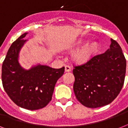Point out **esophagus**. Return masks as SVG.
Returning a JSON list of instances; mask_svg holds the SVG:
<instances>
[{
    "mask_svg": "<svg viewBox=\"0 0 128 128\" xmlns=\"http://www.w3.org/2000/svg\"><path fill=\"white\" fill-rule=\"evenodd\" d=\"M71 71V67L70 66H68V65H66L65 66V72H70Z\"/></svg>",
    "mask_w": 128,
    "mask_h": 128,
    "instance_id": "1",
    "label": "esophagus"
}]
</instances>
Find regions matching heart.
<instances>
[{"label":"heart","mask_w":128,"mask_h":128,"mask_svg":"<svg viewBox=\"0 0 128 128\" xmlns=\"http://www.w3.org/2000/svg\"><path fill=\"white\" fill-rule=\"evenodd\" d=\"M98 44L97 42H92L84 46V48L78 50L74 55V58L80 62H85L90 60L92 55L98 50Z\"/></svg>","instance_id":"1"}]
</instances>
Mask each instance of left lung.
<instances>
[{"label":"left lung","instance_id":"obj_1","mask_svg":"<svg viewBox=\"0 0 128 128\" xmlns=\"http://www.w3.org/2000/svg\"><path fill=\"white\" fill-rule=\"evenodd\" d=\"M126 60L118 43L111 38L110 48L84 64L74 66V94L82 105L96 108L108 105L123 87Z\"/></svg>","mask_w":128,"mask_h":128}]
</instances>
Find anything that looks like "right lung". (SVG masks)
<instances>
[{
    "mask_svg": "<svg viewBox=\"0 0 128 128\" xmlns=\"http://www.w3.org/2000/svg\"><path fill=\"white\" fill-rule=\"evenodd\" d=\"M24 33L9 48L2 66L3 88L17 106L35 110L43 108L52 100L57 80L64 74L59 69L38 64L25 70L18 62L20 50L26 42Z\"/></svg>",
    "mask_w": 128,
    "mask_h": 128,
    "instance_id": "obj_1",
    "label": "right lung"
}]
</instances>
